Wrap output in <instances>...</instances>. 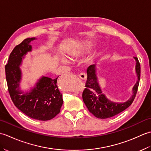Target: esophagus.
<instances>
[{"label":"esophagus","mask_w":151,"mask_h":151,"mask_svg":"<svg viewBox=\"0 0 151 151\" xmlns=\"http://www.w3.org/2000/svg\"><path fill=\"white\" fill-rule=\"evenodd\" d=\"M79 77L81 78V79L86 80V78H87V75H86V74L84 73H81L79 75Z\"/></svg>","instance_id":"obj_1"}]
</instances>
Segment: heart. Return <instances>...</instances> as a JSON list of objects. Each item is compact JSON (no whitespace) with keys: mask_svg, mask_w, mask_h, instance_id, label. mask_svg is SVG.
Instances as JSON below:
<instances>
[{"mask_svg":"<svg viewBox=\"0 0 151 151\" xmlns=\"http://www.w3.org/2000/svg\"><path fill=\"white\" fill-rule=\"evenodd\" d=\"M79 53H81V52H75V54H79ZM60 60H61V62H63V63H67L69 62V60H68V59L67 58H65V57H61L60 58Z\"/></svg>","mask_w":151,"mask_h":151,"instance_id":"1","label":"heart"}]
</instances>
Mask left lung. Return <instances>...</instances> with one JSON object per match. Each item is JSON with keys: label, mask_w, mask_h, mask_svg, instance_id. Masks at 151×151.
<instances>
[{"label": "left lung", "mask_w": 151, "mask_h": 151, "mask_svg": "<svg viewBox=\"0 0 151 151\" xmlns=\"http://www.w3.org/2000/svg\"><path fill=\"white\" fill-rule=\"evenodd\" d=\"M136 60V73L137 77V82L132 88V95L129 100L124 102H115L108 99L102 92L99 84L96 73V65H91L87 69L86 88L82 93L83 101L90 113L99 119L110 118L129 107L135 99L140 80L141 67L137 57H134Z\"/></svg>", "instance_id": "8db88e82"}]
</instances>
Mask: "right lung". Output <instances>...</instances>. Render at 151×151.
Instances as JSON below:
<instances>
[{"instance_id":"obj_1","label":"right lung","mask_w":151,"mask_h":151,"mask_svg":"<svg viewBox=\"0 0 151 151\" xmlns=\"http://www.w3.org/2000/svg\"><path fill=\"white\" fill-rule=\"evenodd\" d=\"M36 39H25L12 50L5 66L6 78L9 95L15 106L34 119L48 121L60 113L63 104L62 94L57 86L58 76L54 79L41 76L29 91L24 92L20 88V66L24 56L32 51L30 42Z\"/></svg>"}]
</instances>
